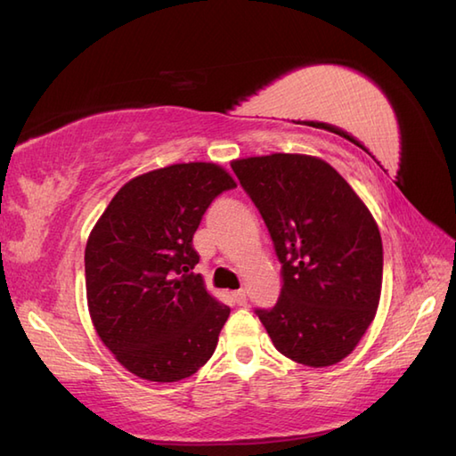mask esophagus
<instances>
[{
  "mask_svg": "<svg viewBox=\"0 0 456 456\" xmlns=\"http://www.w3.org/2000/svg\"><path fill=\"white\" fill-rule=\"evenodd\" d=\"M232 299H234V303H238L240 306L246 305V291L244 289H238L232 293Z\"/></svg>",
  "mask_w": 456,
  "mask_h": 456,
  "instance_id": "obj_1",
  "label": "esophagus"
}]
</instances>
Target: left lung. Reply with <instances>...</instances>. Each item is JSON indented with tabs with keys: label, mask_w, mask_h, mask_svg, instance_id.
Returning a JSON list of instances; mask_svg holds the SVG:
<instances>
[{
	"label": "left lung",
	"mask_w": 456,
	"mask_h": 456,
	"mask_svg": "<svg viewBox=\"0 0 456 456\" xmlns=\"http://www.w3.org/2000/svg\"><path fill=\"white\" fill-rule=\"evenodd\" d=\"M281 262L273 309H257L273 346L297 364L346 358L376 317L384 249L374 216L327 161L272 153L230 163Z\"/></svg>",
	"instance_id": "1"
}]
</instances>
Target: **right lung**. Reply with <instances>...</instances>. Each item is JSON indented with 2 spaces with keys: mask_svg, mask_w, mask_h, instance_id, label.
<instances>
[{
  "mask_svg": "<svg viewBox=\"0 0 456 456\" xmlns=\"http://www.w3.org/2000/svg\"><path fill=\"white\" fill-rule=\"evenodd\" d=\"M236 181L216 163H176L127 181L85 249L88 311L100 340L147 382H179L215 354L230 306L204 287L192 248L208 204Z\"/></svg>",
  "mask_w": 456,
  "mask_h": 456,
  "instance_id": "1",
  "label": "right lung"
}]
</instances>
